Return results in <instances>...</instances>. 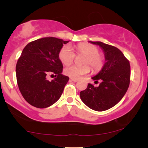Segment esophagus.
<instances>
[{
	"label": "esophagus",
	"instance_id": "esophagus-1",
	"mask_svg": "<svg viewBox=\"0 0 148 148\" xmlns=\"http://www.w3.org/2000/svg\"><path fill=\"white\" fill-rule=\"evenodd\" d=\"M70 80L72 81V82H78V81H79L77 79H73V78H71Z\"/></svg>",
	"mask_w": 148,
	"mask_h": 148
}]
</instances>
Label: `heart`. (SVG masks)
Wrapping results in <instances>:
<instances>
[{
    "label": "heart",
    "instance_id": "b5f03b06",
    "mask_svg": "<svg viewBox=\"0 0 148 148\" xmlns=\"http://www.w3.org/2000/svg\"><path fill=\"white\" fill-rule=\"evenodd\" d=\"M75 50L78 55L85 56L82 62L85 65L68 66L64 71L66 75L73 79L80 78L90 73V67L89 65L95 72H98L102 69L104 64V56L102 54L99 53V49L97 46L88 43H81L76 46ZM58 58L62 64L69 65L74 60L75 54L69 46H64L60 50Z\"/></svg>",
    "mask_w": 148,
    "mask_h": 148
}]
</instances>
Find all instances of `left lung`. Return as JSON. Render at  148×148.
Masks as SVG:
<instances>
[{
  "label": "left lung",
  "mask_w": 148,
  "mask_h": 148,
  "mask_svg": "<svg viewBox=\"0 0 148 148\" xmlns=\"http://www.w3.org/2000/svg\"><path fill=\"white\" fill-rule=\"evenodd\" d=\"M104 51L105 63L100 72L92 77L101 82L98 87L88 84L80 92L82 102L92 110L104 111L115 106L126 94L130 84V63L119 48L101 42H90Z\"/></svg>",
  "instance_id": "8db88e82"
}]
</instances>
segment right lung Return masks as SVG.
Masks as SVG:
<instances>
[{"label":"right lung","instance_id":"1","mask_svg":"<svg viewBox=\"0 0 148 148\" xmlns=\"http://www.w3.org/2000/svg\"><path fill=\"white\" fill-rule=\"evenodd\" d=\"M64 41L46 37L29 42L23 48L16 64V77L24 99L38 108H45L60 98L69 78L62 74V62L58 53ZM49 73L56 74L51 82L46 79Z\"/></svg>","mask_w":148,"mask_h":148}]
</instances>
